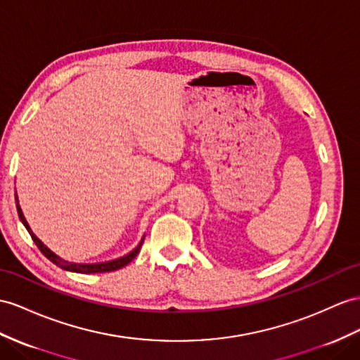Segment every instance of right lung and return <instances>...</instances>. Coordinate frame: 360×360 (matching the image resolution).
I'll use <instances>...</instances> for the list:
<instances>
[{"instance_id": "right-lung-1", "label": "right lung", "mask_w": 360, "mask_h": 360, "mask_svg": "<svg viewBox=\"0 0 360 360\" xmlns=\"http://www.w3.org/2000/svg\"><path fill=\"white\" fill-rule=\"evenodd\" d=\"M15 200H16L18 216H20L21 222L24 224L25 229H27V231H29V234L32 236V238H33V242L36 243V246L39 248V251H41L45 257H47V259H49L50 262H53L54 264L59 266V268H62L63 271L79 272V274H98V272H110V271L122 269V268H124L126 264H129V263H131V262L135 259L136 254L140 252V250H141V245H143V242H144V237H143V238H141V242H140V245H138L134 251H131L129 254H126L124 257H120V259L110 260V262H103V263H89V264L70 263V262H67V260H62L60 257H58L56 254L51 252V251L49 250V248L45 246V245L39 240V238L33 234V231L30 229L29 224H27V220H25V217H24V214H22V210H21V207H20V202H18V196H16V195H15Z\"/></svg>"}]
</instances>
